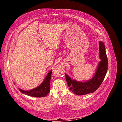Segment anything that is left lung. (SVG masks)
<instances>
[{
    "label": "left lung",
    "instance_id": "left-lung-1",
    "mask_svg": "<svg viewBox=\"0 0 122 122\" xmlns=\"http://www.w3.org/2000/svg\"><path fill=\"white\" fill-rule=\"evenodd\" d=\"M99 46L100 58L101 61L99 62L96 72L92 79L86 82H79L71 79L65 74L69 90L76 95H83L93 93L101 86L105 78L108 69L107 57L105 52L104 44L100 41Z\"/></svg>",
    "mask_w": 122,
    "mask_h": 122
}]
</instances>
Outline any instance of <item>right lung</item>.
I'll return each mask as SVG.
<instances>
[{
	"label": "right lung",
	"mask_w": 122,
	"mask_h": 122,
	"mask_svg": "<svg viewBox=\"0 0 122 122\" xmlns=\"http://www.w3.org/2000/svg\"><path fill=\"white\" fill-rule=\"evenodd\" d=\"M52 72V70H51L46 76L44 81L38 87L34 89L26 91L19 89L20 91L22 93L28 95L29 96L35 97H45L50 92V83Z\"/></svg>",
	"instance_id": "right-lung-1"
}]
</instances>
